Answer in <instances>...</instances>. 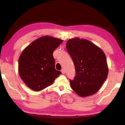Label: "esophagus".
Segmentation results:
<instances>
[{
  "mask_svg": "<svg viewBox=\"0 0 125 125\" xmlns=\"http://www.w3.org/2000/svg\"><path fill=\"white\" fill-rule=\"evenodd\" d=\"M61 72H62V74H65V70H64V69H62V70H61Z\"/></svg>",
  "mask_w": 125,
  "mask_h": 125,
  "instance_id": "obj_1",
  "label": "esophagus"
}]
</instances>
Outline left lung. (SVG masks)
<instances>
[{"label": "left lung", "mask_w": 125, "mask_h": 125, "mask_svg": "<svg viewBox=\"0 0 125 125\" xmlns=\"http://www.w3.org/2000/svg\"><path fill=\"white\" fill-rule=\"evenodd\" d=\"M66 48L76 71L74 79L70 80L71 87L82 97L95 94L103 85L108 73L104 53L91 42L77 38L69 39Z\"/></svg>", "instance_id": "1"}]
</instances>
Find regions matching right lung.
Wrapping results in <instances>:
<instances>
[{
    "label": "right lung",
    "mask_w": 125,
    "mask_h": 125,
    "mask_svg": "<svg viewBox=\"0 0 125 125\" xmlns=\"http://www.w3.org/2000/svg\"><path fill=\"white\" fill-rule=\"evenodd\" d=\"M62 41L51 37H42L22 51L18 61V72L29 88L34 91L43 90L62 74L55 68L53 53Z\"/></svg>",
    "instance_id": "right-lung-1"
}]
</instances>
